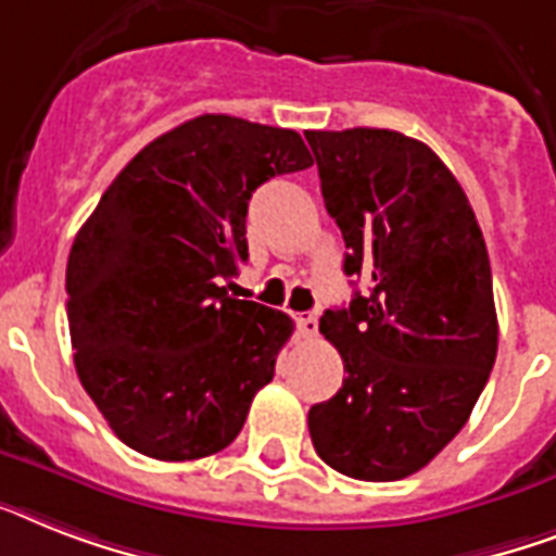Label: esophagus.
Listing matches in <instances>:
<instances>
[{
	"label": "esophagus",
	"mask_w": 556,
	"mask_h": 556,
	"mask_svg": "<svg viewBox=\"0 0 556 556\" xmlns=\"http://www.w3.org/2000/svg\"><path fill=\"white\" fill-rule=\"evenodd\" d=\"M296 331H300L302 337H317V333H319L317 314H305V317H296Z\"/></svg>",
	"instance_id": "obj_1"
}]
</instances>
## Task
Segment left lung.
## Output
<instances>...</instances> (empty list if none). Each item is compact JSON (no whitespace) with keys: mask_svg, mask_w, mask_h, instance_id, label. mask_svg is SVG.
I'll use <instances>...</instances> for the list:
<instances>
[{"mask_svg":"<svg viewBox=\"0 0 556 556\" xmlns=\"http://www.w3.org/2000/svg\"><path fill=\"white\" fill-rule=\"evenodd\" d=\"M323 200L368 279L319 331L345 363L311 442L333 471L368 482L426 468L459 434L497 359L491 265L477 216L442 160L400 130H305Z\"/></svg>","mask_w":556,"mask_h":556,"instance_id":"8db88e82","label":"left lung"}]
</instances>
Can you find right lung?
Returning a JSON list of instances; mask_svg holds the SVG:
<instances>
[{"label": "right lung", "instance_id": "obj_1", "mask_svg": "<svg viewBox=\"0 0 556 556\" xmlns=\"http://www.w3.org/2000/svg\"><path fill=\"white\" fill-rule=\"evenodd\" d=\"M311 165L296 130L197 116L142 148L79 228L65 274L76 374L128 448L182 463L237 440L293 323L225 282L248 260L251 193Z\"/></svg>", "mask_w": 556, "mask_h": 556}]
</instances>
